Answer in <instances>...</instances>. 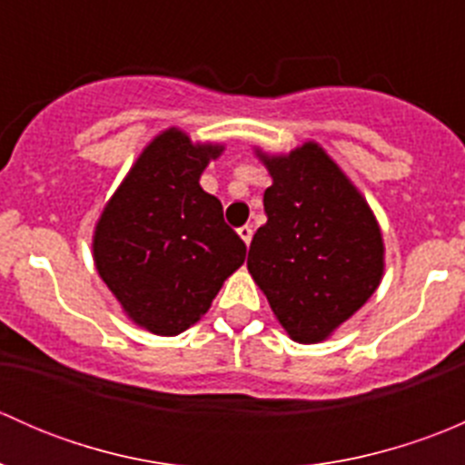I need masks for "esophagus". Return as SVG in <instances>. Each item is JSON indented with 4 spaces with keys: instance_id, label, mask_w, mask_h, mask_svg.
I'll use <instances>...</instances> for the list:
<instances>
[{
    "instance_id": "obj_1",
    "label": "esophagus",
    "mask_w": 465,
    "mask_h": 465,
    "mask_svg": "<svg viewBox=\"0 0 465 465\" xmlns=\"http://www.w3.org/2000/svg\"><path fill=\"white\" fill-rule=\"evenodd\" d=\"M238 236L245 241V245H250L252 242V236H254V232H252V224H242L241 229H238Z\"/></svg>"
}]
</instances>
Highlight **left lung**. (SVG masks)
<instances>
[{"label": "left lung", "mask_w": 465, "mask_h": 465, "mask_svg": "<svg viewBox=\"0 0 465 465\" xmlns=\"http://www.w3.org/2000/svg\"><path fill=\"white\" fill-rule=\"evenodd\" d=\"M256 154L272 186L262 195L267 223L252 238L247 270L285 332L299 344H317L376 292L382 233L367 200L320 143Z\"/></svg>", "instance_id": "8db88e82"}]
</instances>
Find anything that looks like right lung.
Returning <instances> with one entry per match:
<instances>
[{
	"instance_id": "right-lung-1",
	"label": "right lung",
	"mask_w": 465,
	"mask_h": 465,
	"mask_svg": "<svg viewBox=\"0 0 465 465\" xmlns=\"http://www.w3.org/2000/svg\"><path fill=\"white\" fill-rule=\"evenodd\" d=\"M224 145L168 128L139 154L94 229V262L125 315L154 335H180L245 262V242L200 175Z\"/></svg>"
}]
</instances>
